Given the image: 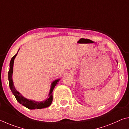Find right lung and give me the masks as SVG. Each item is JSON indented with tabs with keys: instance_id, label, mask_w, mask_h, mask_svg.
Returning a JSON list of instances; mask_svg holds the SVG:
<instances>
[{
	"instance_id": "1",
	"label": "right lung",
	"mask_w": 129,
	"mask_h": 129,
	"mask_svg": "<svg viewBox=\"0 0 129 129\" xmlns=\"http://www.w3.org/2000/svg\"><path fill=\"white\" fill-rule=\"evenodd\" d=\"M16 54L15 56L12 57L11 61H10V70L9 71V86L10 88V89L12 92V93H13L14 96L15 97L17 101L19 102V103L22 104V105L25 106L26 107H27L28 109H43V108L48 107L49 106L51 103H52V101H53V95H52V92L53 91L54 88L56 86V85L57 84V82L60 80V79L56 80L54 81L53 82L52 84V86H51V88L49 92V97L45 101H44L42 102H35L34 101H31V100L27 99L26 98H24L22 96L20 95L19 92L16 90L15 87H14V84H13V79H12V75H13V64H14V59H15V57L17 56L18 54Z\"/></svg>"
}]
</instances>
